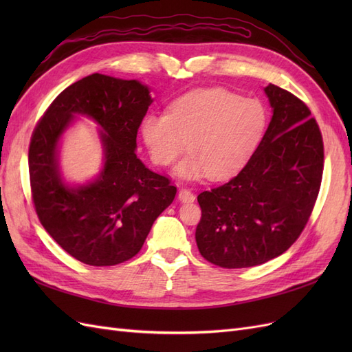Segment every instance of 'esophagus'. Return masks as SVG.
<instances>
[{"label": "esophagus", "mask_w": 352, "mask_h": 352, "mask_svg": "<svg viewBox=\"0 0 352 352\" xmlns=\"http://www.w3.org/2000/svg\"><path fill=\"white\" fill-rule=\"evenodd\" d=\"M179 199L182 201V202H194L195 201V195H194V192L190 189L184 188V189L179 190Z\"/></svg>", "instance_id": "1"}]
</instances>
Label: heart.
<instances>
[{"mask_svg": "<svg viewBox=\"0 0 352 352\" xmlns=\"http://www.w3.org/2000/svg\"><path fill=\"white\" fill-rule=\"evenodd\" d=\"M264 104L225 88L190 91L175 100L168 113H150L142 120V138L157 166L176 167L185 179H226L247 164L267 132Z\"/></svg>", "mask_w": 352, "mask_h": 352, "instance_id": "heart-1", "label": "heart"}]
</instances>
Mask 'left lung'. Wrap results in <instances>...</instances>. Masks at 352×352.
Instances as JSON below:
<instances>
[{
    "mask_svg": "<svg viewBox=\"0 0 352 352\" xmlns=\"http://www.w3.org/2000/svg\"><path fill=\"white\" fill-rule=\"evenodd\" d=\"M264 140L228 184L198 195L199 254L223 269L260 265L300 238L320 190L323 136L307 104L276 85Z\"/></svg>",
    "mask_w": 352,
    "mask_h": 352,
    "instance_id": "obj_1",
    "label": "left lung"
}]
</instances>
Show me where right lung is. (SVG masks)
<instances>
[{
    "mask_svg": "<svg viewBox=\"0 0 352 352\" xmlns=\"http://www.w3.org/2000/svg\"><path fill=\"white\" fill-rule=\"evenodd\" d=\"M153 102L145 85L94 73L70 85L38 120L29 144V179L41 225L76 260L104 267L141 251L154 220L172 204L176 186L135 154L138 129ZM73 113L102 127L104 168L74 190L60 182L56 144Z\"/></svg>",
    "mask_w": 352,
    "mask_h": 352,
    "instance_id": "1",
    "label": "right lung"
}]
</instances>
